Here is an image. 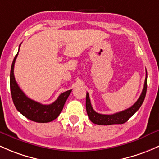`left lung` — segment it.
<instances>
[{"label": "left lung", "instance_id": "left-lung-1", "mask_svg": "<svg viewBox=\"0 0 159 159\" xmlns=\"http://www.w3.org/2000/svg\"><path fill=\"white\" fill-rule=\"evenodd\" d=\"M147 73V72H146ZM147 90V74L145 77V83H144V87L142 89V93H141L139 98L138 100L135 102V103L133 106H131L129 109L125 110L122 111V112H116V113L112 114V115H104V114H99L98 112H95L94 109L92 107L90 102V99H89V93H86V112L89 116V119L92 122L97 125H113V124H123L126 122L127 121L132 117L139 109L142 106L144 99H145V95H146Z\"/></svg>", "mask_w": 159, "mask_h": 159}]
</instances>
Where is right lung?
<instances>
[{"instance_id":"1","label":"right lung","mask_w":159,"mask_h":159,"mask_svg":"<svg viewBox=\"0 0 159 159\" xmlns=\"http://www.w3.org/2000/svg\"><path fill=\"white\" fill-rule=\"evenodd\" d=\"M20 47V44L19 46ZM19 52V50H18ZM18 53L13 60L10 75V86L13 102L18 112L31 121L36 122H49L58 117L63 110L65 102L70 96L72 89L61 93L57 100L50 105H43L27 97L20 89L16 82L14 74L15 60Z\"/></svg>"}]
</instances>
